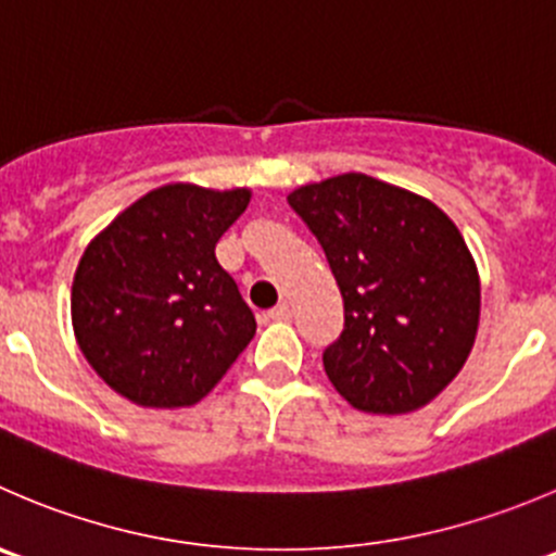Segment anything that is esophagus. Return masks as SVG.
Segmentation results:
<instances>
[{
	"label": "esophagus",
	"mask_w": 556,
	"mask_h": 556,
	"mask_svg": "<svg viewBox=\"0 0 556 556\" xmlns=\"http://www.w3.org/2000/svg\"><path fill=\"white\" fill-rule=\"evenodd\" d=\"M268 320H290V306L288 304H279V306H274L271 312H268Z\"/></svg>",
	"instance_id": "34e87169"
}]
</instances>
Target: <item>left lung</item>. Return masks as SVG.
Masks as SVG:
<instances>
[{
  "label": "left lung",
  "instance_id": "1",
  "mask_svg": "<svg viewBox=\"0 0 556 556\" xmlns=\"http://www.w3.org/2000/svg\"><path fill=\"white\" fill-rule=\"evenodd\" d=\"M288 203L320 241L344 301L342 337L323 353L333 388L371 415L440 396L481 320V277L454 219L366 174L304 185Z\"/></svg>",
  "mask_w": 556,
  "mask_h": 556
}]
</instances>
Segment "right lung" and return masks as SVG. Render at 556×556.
<instances>
[{
	"label": "right lung",
	"instance_id": "right-lung-1",
	"mask_svg": "<svg viewBox=\"0 0 556 556\" xmlns=\"http://www.w3.org/2000/svg\"><path fill=\"white\" fill-rule=\"evenodd\" d=\"M250 198L247 187L163 185L86 244L70 293L75 342L118 396L190 407L255 337V315L214 255Z\"/></svg>",
	"mask_w": 556,
	"mask_h": 556
}]
</instances>
